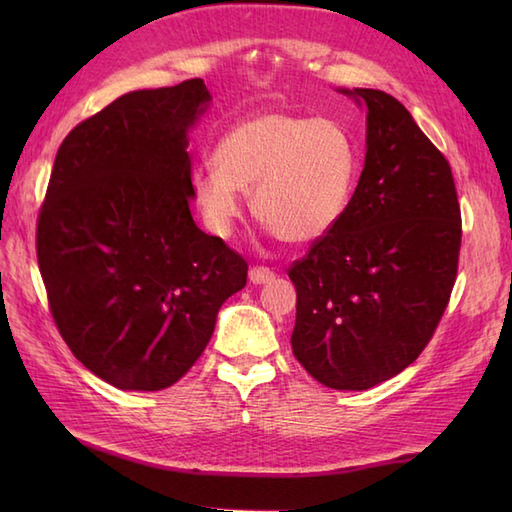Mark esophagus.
Segmentation results:
<instances>
[{"label": "esophagus", "mask_w": 512, "mask_h": 512, "mask_svg": "<svg viewBox=\"0 0 512 512\" xmlns=\"http://www.w3.org/2000/svg\"><path fill=\"white\" fill-rule=\"evenodd\" d=\"M277 275H275V270H270V268H266V266H253L248 270V279L253 281L255 286H262V284H270V281H273Z\"/></svg>", "instance_id": "1"}]
</instances>
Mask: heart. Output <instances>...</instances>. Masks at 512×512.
Here are the masks:
<instances>
[{
    "label": "heart",
    "mask_w": 512,
    "mask_h": 512,
    "mask_svg": "<svg viewBox=\"0 0 512 512\" xmlns=\"http://www.w3.org/2000/svg\"><path fill=\"white\" fill-rule=\"evenodd\" d=\"M358 176V147L334 118L268 110L217 140L213 171L193 178V200L215 235H231L250 209L281 242L312 244L341 222Z\"/></svg>",
    "instance_id": "obj_1"
}]
</instances>
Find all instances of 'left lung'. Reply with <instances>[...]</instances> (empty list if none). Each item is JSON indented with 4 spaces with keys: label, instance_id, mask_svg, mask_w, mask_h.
Segmentation results:
<instances>
[{
    "label": "left lung",
    "instance_id": "1",
    "mask_svg": "<svg viewBox=\"0 0 512 512\" xmlns=\"http://www.w3.org/2000/svg\"><path fill=\"white\" fill-rule=\"evenodd\" d=\"M343 94L367 105L365 167L341 222L288 268L290 343L321 385L363 391L431 341L458 277L462 215L449 160L405 105L380 90Z\"/></svg>",
    "mask_w": 512,
    "mask_h": 512
}]
</instances>
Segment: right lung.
Masks as SVG:
<instances>
[{
    "mask_svg": "<svg viewBox=\"0 0 512 512\" xmlns=\"http://www.w3.org/2000/svg\"><path fill=\"white\" fill-rule=\"evenodd\" d=\"M202 79L116 99L61 143L37 220V262L76 361L118 389L189 372L246 259L195 226L189 129Z\"/></svg>",
    "mask_w": 512,
    "mask_h": 512,
    "instance_id": "1",
    "label": "right lung"
}]
</instances>
